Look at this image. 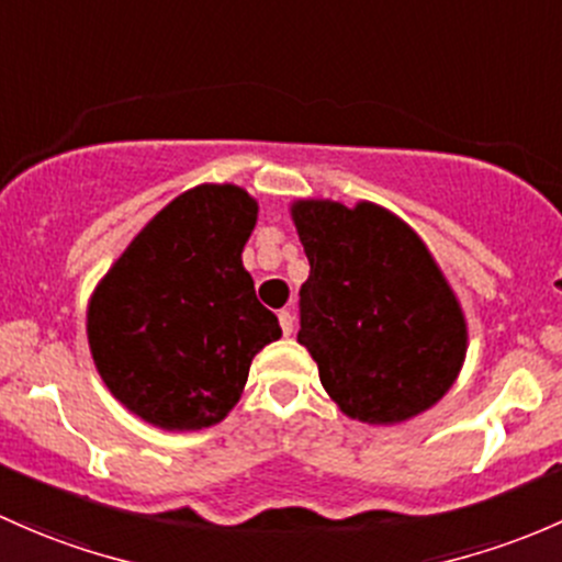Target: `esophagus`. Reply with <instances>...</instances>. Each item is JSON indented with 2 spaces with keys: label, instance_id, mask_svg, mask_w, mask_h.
Instances as JSON below:
<instances>
[{
  "label": "esophagus",
  "instance_id": "obj_1",
  "mask_svg": "<svg viewBox=\"0 0 562 562\" xmlns=\"http://www.w3.org/2000/svg\"><path fill=\"white\" fill-rule=\"evenodd\" d=\"M279 324H281L283 335L292 333V329H294V316H292V311H279Z\"/></svg>",
  "mask_w": 562,
  "mask_h": 562
}]
</instances>
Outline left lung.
<instances>
[{
    "label": "left lung",
    "mask_w": 562,
    "mask_h": 562,
    "mask_svg": "<svg viewBox=\"0 0 562 562\" xmlns=\"http://www.w3.org/2000/svg\"><path fill=\"white\" fill-rule=\"evenodd\" d=\"M311 276L297 340L351 419L392 425L436 406L465 360L460 303L419 235L373 202L292 205Z\"/></svg>",
    "instance_id": "1"
}]
</instances>
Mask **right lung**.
<instances>
[{"instance_id":"1","label":"right lung","mask_w":562,"mask_h":562,"mask_svg":"<svg viewBox=\"0 0 562 562\" xmlns=\"http://www.w3.org/2000/svg\"><path fill=\"white\" fill-rule=\"evenodd\" d=\"M257 202L205 183L161 207L89 303V346L115 401L161 430H202L233 411L254 355L281 338L243 246Z\"/></svg>"}]
</instances>
